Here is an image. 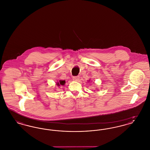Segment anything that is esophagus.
<instances>
[{
  "label": "esophagus",
  "instance_id": "1",
  "mask_svg": "<svg viewBox=\"0 0 150 150\" xmlns=\"http://www.w3.org/2000/svg\"><path fill=\"white\" fill-rule=\"evenodd\" d=\"M72 79H73V80H74V81H78L79 80V76H73Z\"/></svg>",
  "mask_w": 150,
  "mask_h": 150
}]
</instances>
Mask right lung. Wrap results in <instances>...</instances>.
Instances as JSON below:
<instances>
[{"label":"right lung","mask_w":150,"mask_h":150,"mask_svg":"<svg viewBox=\"0 0 150 150\" xmlns=\"http://www.w3.org/2000/svg\"><path fill=\"white\" fill-rule=\"evenodd\" d=\"M64 83H65V81H64V80H60V81H59V83H57V85H58V86H59L60 84H61V85H64Z\"/></svg>","instance_id":"obj_1"}]
</instances>
